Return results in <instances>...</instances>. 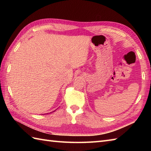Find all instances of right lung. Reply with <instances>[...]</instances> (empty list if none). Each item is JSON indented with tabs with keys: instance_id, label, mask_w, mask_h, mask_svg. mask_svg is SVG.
Masks as SVG:
<instances>
[{
	"instance_id": "add662e5",
	"label": "right lung",
	"mask_w": 151,
	"mask_h": 151,
	"mask_svg": "<svg viewBox=\"0 0 151 151\" xmlns=\"http://www.w3.org/2000/svg\"><path fill=\"white\" fill-rule=\"evenodd\" d=\"M54 111H55V110H54Z\"/></svg>"
}]
</instances>
